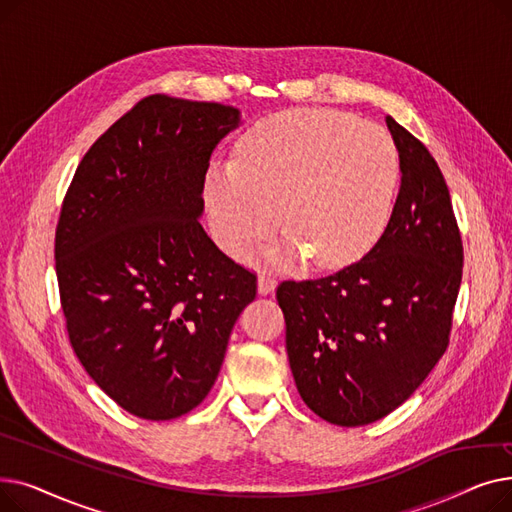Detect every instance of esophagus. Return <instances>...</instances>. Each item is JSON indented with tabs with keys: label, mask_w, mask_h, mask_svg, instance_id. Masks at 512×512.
<instances>
[{
	"label": "esophagus",
	"mask_w": 512,
	"mask_h": 512,
	"mask_svg": "<svg viewBox=\"0 0 512 512\" xmlns=\"http://www.w3.org/2000/svg\"><path fill=\"white\" fill-rule=\"evenodd\" d=\"M274 290H276V278L272 274L261 272L257 278V292L261 294V297H265V294H270Z\"/></svg>",
	"instance_id": "34e87169"
}]
</instances>
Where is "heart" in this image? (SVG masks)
<instances>
[{"label": "heart", "mask_w": 512, "mask_h": 512, "mask_svg": "<svg viewBox=\"0 0 512 512\" xmlns=\"http://www.w3.org/2000/svg\"><path fill=\"white\" fill-rule=\"evenodd\" d=\"M398 178V149L384 128L334 110L280 112L247 130L238 161L209 168L211 234L240 257L282 218L288 234L267 251L270 261L290 267L311 255L338 267L380 238Z\"/></svg>", "instance_id": "1"}]
</instances>
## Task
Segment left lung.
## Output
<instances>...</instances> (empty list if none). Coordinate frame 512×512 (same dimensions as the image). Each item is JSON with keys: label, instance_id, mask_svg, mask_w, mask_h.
I'll use <instances>...</instances> for the list:
<instances>
[{"label": "left lung", "instance_id": "1", "mask_svg": "<svg viewBox=\"0 0 512 512\" xmlns=\"http://www.w3.org/2000/svg\"><path fill=\"white\" fill-rule=\"evenodd\" d=\"M400 159L390 222L357 263L278 286L286 351L305 405L342 427L398 409L448 346L463 242L436 159L386 116Z\"/></svg>", "mask_w": 512, "mask_h": 512}]
</instances>
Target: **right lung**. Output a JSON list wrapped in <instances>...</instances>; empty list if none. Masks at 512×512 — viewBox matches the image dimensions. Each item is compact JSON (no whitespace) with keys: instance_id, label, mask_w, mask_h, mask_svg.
<instances>
[{"instance_id":"obj_1","label":"right lung","mask_w":512,"mask_h":512,"mask_svg":"<svg viewBox=\"0 0 512 512\" xmlns=\"http://www.w3.org/2000/svg\"><path fill=\"white\" fill-rule=\"evenodd\" d=\"M236 107L151 95L80 161L56 230L70 344L93 382L141 419L193 411L224 363L257 278L207 236L209 157Z\"/></svg>"}]
</instances>
